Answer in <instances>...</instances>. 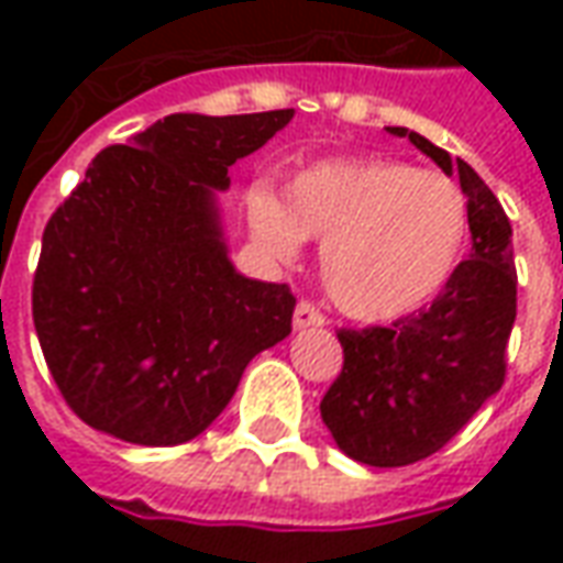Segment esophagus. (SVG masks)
<instances>
[{"instance_id":"1","label":"esophagus","mask_w":563,"mask_h":563,"mask_svg":"<svg viewBox=\"0 0 563 563\" xmlns=\"http://www.w3.org/2000/svg\"><path fill=\"white\" fill-rule=\"evenodd\" d=\"M292 325H295V331L322 329V325H325V317L319 313V307H313V305H310V301H301V305L295 307Z\"/></svg>"}]
</instances>
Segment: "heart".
<instances>
[{
  "mask_svg": "<svg viewBox=\"0 0 563 563\" xmlns=\"http://www.w3.org/2000/svg\"><path fill=\"white\" fill-rule=\"evenodd\" d=\"M250 225L274 256L322 238L319 271L346 317L391 322L446 289L471 238L467 198L449 177L398 159H334L283 189L246 196Z\"/></svg>",
  "mask_w": 563,
  "mask_h": 563,
  "instance_id": "1",
  "label": "heart"
}]
</instances>
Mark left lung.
Masks as SVG:
<instances>
[{
  "label": "left lung",
  "mask_w": 563,
  "mask_h": 563,
  "mask_svg": "<svg viewBox=\"0 0 563 563\" xmlns=\"http://www.w3.org/2000/svg\"><path fill=\"white\" fill-rule=\"evenodd\" d=\"M386 129L413 141L446 174H459L471 208V258L431 307L391 329L338 331L343 367L319 413L350 459L404 467L446 446L504 386L516 322V265L512 225L483 177L419 132Z\"/></svg>",
  "instance_id": "8db88e82"
}]
</instances>
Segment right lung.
Masks as SVG:
<instances>
[{
  "instance_id": "obj_1",
  "label": "right lung",
  "mask_w": 563,
  "mask_h": 563,
  "mask_svg": "<svg viewBox=\"0 0 563 563\" xmlns=\"http://www.w3.org/2000/svg\"><path fill=\"white\" fill-rule=\"evenodd\" d=\"M172 114L104 147L56 208L32 280L44 362L84 422L139 446L198 437L292 331L286 283L238 274L217 192L289 120Z\"/></svg>"
}]
</instances>
